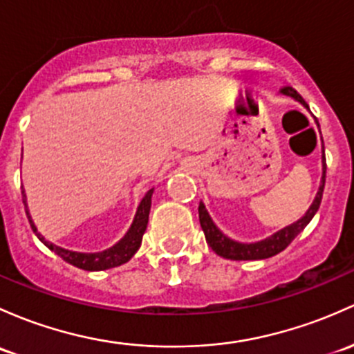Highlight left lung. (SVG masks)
<instances>
[{"label":"left lung","instance_id":"obj_1","mask_svg":"<svg viewBox=\"0 0 354 354\" xmlns=\"http://www.w3.org/2000/svg\"><path fill=\"white\" fill-rule=\"evenodd\" d=\"M280 95L288 96V98L295 100L299 102L304 109L308 110V105L305 103V100L299 93L295 91L292 86H285L280 89ZM319 127V122H315ZM324 185H326V158L322 156V178H321V185H319V192L315 195L314 202L312 205L308 207V210L305 212L304 217H300L299 221L293 222V224L283 227L280 229L278 232L271 234L270 237L266 239L258 241V243H239V241H234L230 239L229 236H225L215 222L212 221V217L208 215V210L203 205V202H200L198 205V218H200V225H202L203 234H205V239L207 244L210 245L212 251L215 254L222 256L225 259H234V261H254V259H266L271 258V256L278 254L281 252L283 249L299 236L300 232L308 225V222L314 218L315 212L319 210V205H321V200H322V192H324Z\"/></svg>","mask_w":354,"mask_h":354}]
</instances>
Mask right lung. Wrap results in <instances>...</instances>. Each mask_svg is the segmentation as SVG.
<instances>
[{"label": "right lung", "instance_id": "obj_1", "mask_svg": "<svg viewBox=\"0 0 354 354\" xmlns=\"http://www.w3.org/2000/svg\"><path fill=\"white\" fill-rule=\"evenodd\" d=\"M152 193H154V188L149 189L146 195H144V198L140 200L132 224H130L129 230L125 232V236L122 237L118 243H115L111 248L105 249V251L80 252V251H71V249H64V248H61V245H55L54 243H50V241H47L46 237H44L42 234L37 230L32 217H30L28 205H27V195H25V189L21 188L25 212H27L28 222H30V225H32L35 236L39 237V239L42 241V243L50 249V251H54L55 254L61 256L64 261H68L69 265L81 268V270H86V271H102V270H110V268H115V266H120V265H124V263H127L129 259L136 254L137 249L140 248V243H142L144 232H146V229H147Z\"/></svg>", "mask_w": 354, "mask_h": 354}]
</instances>
